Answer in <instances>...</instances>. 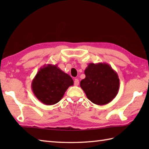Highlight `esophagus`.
Here are the masks:
<instances>
[{
    "label": "esophagus",
    "mask_w": 149,
    "mask_h": 149,
    "mask_svg": "<svg viewBox=\"0 0 149 149\" xmlns=\"http://www.w3.org/2000/svg\"><path fill=\"white\" fill-rule=\"evenodd\" d=\"M79 84V81L77 79H75L74 80V85L75 86H78Z\"/></svg>",
    "instance_id": "34e87169"
}]
</instances>
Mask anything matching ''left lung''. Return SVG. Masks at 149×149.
<instances>
[{
  "instance_id": "left-lung-1",
  "label": "left lung",
  "mask_w": 149,
  "mask_h": 149,
  "mask_svg": "<svg viewBox=\"0 0 149 149\" xmlns=\"http://www.w3.org/2000/svg\"><path fill=\"white\" fill-rule=\"evenodd\" d=\"M80 86L91 102L102 106L109 103L118 93L120 79L117 73L106 63H89Z\"/></svg>"
}]
</instances>
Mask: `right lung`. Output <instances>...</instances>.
I'll use <instances>...</instances> for the list:
<instances>
[{"label": "right lung", "instance_id": "1", "mask_svg": "<svg viewBox=\"0 0 149 149\" xmlns=\"http://www.w3.org/2000/svg\"><path fill=\"white\" fill-rule=\"evenodd\" d=\"M74 85L72 77L58 67L47 64L37 72L31 83L34 95L45 105H54L61 100L68 88Z\"/></svg>", "mask_w": 149, "mask_h": 149}]
</instances>
